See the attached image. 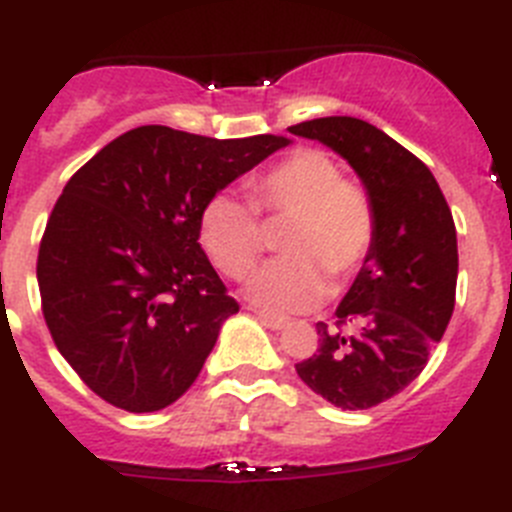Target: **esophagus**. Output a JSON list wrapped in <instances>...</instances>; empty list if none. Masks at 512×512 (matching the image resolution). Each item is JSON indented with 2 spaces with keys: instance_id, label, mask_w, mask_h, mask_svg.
Wrapping results in <instances>:
<instances>
[{
  "instance_id": "1",
  "label": "esophagus",
  "mask_w": 512,
  "mask_h": 512,
  "mask_svg": "<svg viewBox=\"0 0 512 512\" xmlns=\"http://www.w3.org/2000/svg\"><path fill=\"white\" fill-rule=\"evenodd\" d=\"M253 312H256V318H259L261 323L271 330H282L289 325L287 318H279V315H271V312H264V310H253Z\"/></svg>"
}]
</instances>
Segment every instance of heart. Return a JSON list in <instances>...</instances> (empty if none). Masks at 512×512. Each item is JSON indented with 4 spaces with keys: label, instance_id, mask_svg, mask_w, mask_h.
Returning <instances> with one entry per match:
<instances>
[{
    "label": "heart",
    "instance_id": "obj_1",
    "mask_svg": "<svg viewBox=\"0 0 512 512\" xmlns=\"http://www.w3.org/2000/svg\"><path fill=\"white\" fill-rule=\"evenodd\" d=\"M248 192L259 212L289 217L279 238L284 259L246 284L253 305L282 315L312 310L328 292L325 277L343 282L364 264L374 241L372 200L325 151L297 148L253 176ZM200 241L225 277H246L261 251L256 212L238 194H215L202 207Z\"/></svg>",
    "mask_w": 512,
    "mask_h": 512
}]
</instances>
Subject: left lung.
<instances>
[{
	"label": "left lung",
	"mask_w": 512,
	"mask_h": 512,
	"mask_svg": "<svg viewBox=\"0 0 512 512\" xmlns=\"http://www.w3.org/2000/svg\"><path fill=\"white\" fill-rule=\"evenodd\" d=\"M346 161L374 207V241L336 307L318 323V354L295 366L315 395L366 410L423 372L454 312L459 251L446 197L431 169L359 117H318L289 128Z\"/></svg>",
	"instance_id": "left-lung-1"
}]
</instances>
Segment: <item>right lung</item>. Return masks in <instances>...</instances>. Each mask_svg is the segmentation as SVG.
Masks as SVG:
<instances>
[{"instance_id": "obj_1", "label": "right lung", "mask_w": 512, "mask_h": 512, "mask_svg": "<svg viewBox=\"0 0 512 512\" xmlns=\"http://www.w3.org/2000/svg\"><path fill=\"white\" fill-rule=\"evenodd\" d=\"M289 143L143 125L71 176L40 241L38 287L58 351L102 400L153 413L200 377L238 312L200 246L202 207Z\"/></svg>"}]
</instances>
